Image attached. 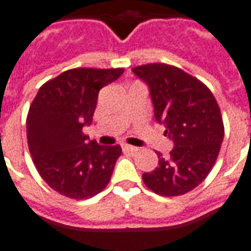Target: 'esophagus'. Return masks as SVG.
Listing matches in <instances>:
<instances>
[{"label": "esophagus", "instance_id": "esophagus-1", "mask_svg": "<svg viewBox=\"0 0 251 251\" xmlns=\"http://www.w3.org/2000/svg\"><path fill=\"white\" fill-rule=\"evenodd\" d=\"M122 150L130 151V152H137L139 149H138V147H135V146H130V145H122Z\"/></svg>", "mask_w": 251, "mask_h": 251}]
</instances>
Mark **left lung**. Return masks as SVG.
I'll list each match as a JSON object with an SVG mask.
<instances>
[{
	"mask_svg": "<svg viewBox=\"0 0 251 251\" xmlns=\"http://www.w3.org/2000/svg\"><path fill=\"white\" fill-rule=\"evenodd\" d=\"M150 88L155 120L174 141L167 156L158 155V167L142 175L152 192L180 196L201 183L219 156L224 139L220 106L210 89L180 68L164 63L134 67Z\"/></svg>",
	"mask_w": 251,
	"mask_h": 251,
	"instance_id": "8db88e82",
	"label": "left lung"
}]
</instances>
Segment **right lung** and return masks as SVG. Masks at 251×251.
<instances>
[{"mask_svg":"<svg viewBox=\"0 0 251 251\" xmlns=\"http://www.w3.org/2000/svg\"><path fill=\"white\" fill-rule=\"evenodd\" d=\"M124 68H72L46 81L26 118L28 150L42 179L66 198L84 200L108 185L120 145L101 146L83 133L93 120L101 88Z\"/></svg>","mask_w":251,"mask_h":251,"instance_id":"obj_1","label":"right lung"}]
</instances>
